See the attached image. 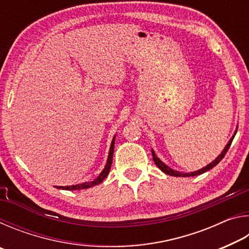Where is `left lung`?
Returning <instances> with one entry per match:
<instances>
[{
    "label": "left lung",
    "mask_w": 249,
    "mask_h": 249,
    "mask_svg": "<svg viewBox=\"0 0 249 249\" xmlns=\"http://www.w3.org/2000/svg\"><path fill=\"white\" fill-rule=\"evenodd\" d=\"M236 132H237V129L235 130L233 137H231V140H230V142H227V145L225 146V148L223 149L222 153H221L220 155H218V157L215 158V160H213L212 162L209 163V165L206 166V167H203V168H202V169L196 170V171H193V172H184V174H183V172H180V171H177V170L171 169L170 167H168L167 165H165V163H163V162L161 161V160H160V159L157 157V156H156L155 151H154L153 149H151V155H153V159H154V161H155V163H156V166H157L160 170L165 172L166 175L174 176V177H193V176H197V175L203 174V172L208 171V170H210V169H212L213 167H215V166L217 165V163L220 162L223 158H224V156H225V154L227 153V150H229L230 146H231V142H233V140H234V137H235V135H236Z\"/></svg>",
    "instance_id": "left-lung-1"
}]
</instances>
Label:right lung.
<instances>
[{"label": "right lung", "instance_id": "right-lung-1", "mask_svg": "<svg viewBox=\"0 0 249 249\" xmlns=\"http://www.w3.org/2000/svg\"><path fill=\"white\" fill-rule=\"evenodd\" d=\"M114 142H115V136L113 137V141L111 142V147H109L107 165H105L103 171L99 175L98 178H95L93 181H89V182H83V183L75 184V185H67V187H56V188L57 189H62V190H82V189H88V188L94 187V185L102 182V181L105 178H107V176L108 175V172H109V169H111V165H112V161H113V153H114Z\"/></svg>", "mask_w": 249, "mask_h": 249}]
</instances>
